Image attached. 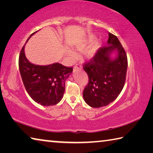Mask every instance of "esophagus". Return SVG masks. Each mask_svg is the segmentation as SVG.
<instances>
[{
  "mask_svg": "<svg viewBox=\"0 0 153 153\" xmlns=\"http://www.w3.org/2000/svg\"><path fill=\"white\" fill-rule=\"evenodd\" d=\"M82 69V66L79 65V64H77L75 65L74 68V71H75L76 70H77V69Z\"/></svg>",
  "mask_w": 153,
  "mask_h": 153,
  "instance_id": "esophagus-1",
  "label": "esophagus"
}]
</instances>
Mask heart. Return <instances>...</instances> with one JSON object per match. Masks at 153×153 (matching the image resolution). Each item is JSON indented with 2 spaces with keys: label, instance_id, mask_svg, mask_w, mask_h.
Returning a JSON list of instances; mask_svg holds the SVG:
<instances>
[{
  "label": "heart",
  "instance_id": "b5f03b06",
  "mask_svg": "<svg viewBox=\"0 0 153 153\" xmlns=\"http://www.w3.org/2000/svg\"><path fill=\"white\" fill-rule=\"evenodd\" d=\"M94 37H90L88 39L86 40V42L82 44H79V45H77L76 49L77 51L79 52H82L84 51L85 49L88 47V46L91 45L94 41ZM98 48H99V45L98 43L94 44V45H92L91 47H90L88 49H87L86 51L84 52V57L88 61L92 60V59L95 57L96 55H97V52L98 51ZM67 55H68L71 59H74L76 58V54L74 51L71 50V49H69L67 51Z\"/></svg>",
  "mask_w": 153,
  "mask_h": 153
}]
</instances>
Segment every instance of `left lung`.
I'll use <instances>...</instances> for the list:
<instances>
[{
  "instance_id": "1",
  "label": "left lung",
  "mask_w": 153,
  "mask_h": 153,
  "mask_svg": "<svg viewBox=\"0 0 153 153\" xmlns=\"http://www.w3.org/2000/svg\"><path fill=\"white\" fill-rule=\"evenodd\" d=\"M127 68L126 51L117 36L108 33L107 46L98 49L95 57L84 65L89 77L83 92L86 104L99 108L113 102L124 86Z\"/></svg>"
}]
</instances>
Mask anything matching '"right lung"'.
I'll use <instances>...</instances> for the list:
<instances>
[{"label": "right lung", "instance_id": "obj_1", "mask_svg": "<svg viewBox=\"0 0 153 153\" xmlns=\"http://www.w3.org/2000/svg\"><path fill=\"white\" fill-rule=\"evenodd\" d=\"M37 32L32 33L26 42ZM25 45L19 54V68L25 90L38 104L42 106L56 105L63 98L65 89V82L73 71V68L59 63L47 65L33 64L25 56Z\"/></svg>", "mask_w": 153, "mask_h": 153}]
</instances>
